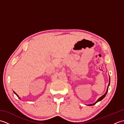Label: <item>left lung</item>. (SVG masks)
<instances>
[{"mask_svg":"<svg viewBox=\"0 0 124 124\" xmlns=\"http://www.w3.org/2000/svg\"><path fill=\"white\" fill-rule=\"evenodd\" d=\"M110 77H109V85H108V87H107V91H106V93H105V94H104V95H103L102 96H101L100 97V98L97 100V101L94 103H93V104H88V106H94V104H95L97 102H99V101H101V100L104 98V97L106 96V94H107V92H108V88H109V85H110Z\"/></svg>","mask_w":124,"mask_h":124,"instance_id":"left-lung-1","label":"left lung"}]
</instances>
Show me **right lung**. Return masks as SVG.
I'll return each mask as SVG.
<instances>
[{
	"label": "right lung",
	"instance_id": "right-lung-1",
	"mask_svg": "<svg viewBox=\"0 0 124 124\" xmlns=\"http://www.w3.org/2000/svg\"><path fill=\"white\" fill-rule=\"evenodd\" d=\"M14 93H15V94H16V96H17V97H18V98H19V99H20V97H19V96H18V95H17V94H16V93H15V92H14Z\"/></svg>",
	"mask_w": 124,
	"mask_h": 124
}]
</instances>
